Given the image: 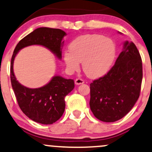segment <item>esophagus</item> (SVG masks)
<instances>
[{"label": "esophagus", "mask_w": 152, "mask_h": 152, "mask_svg": "<svg viewBox=\"0 0 152 152\" xmlns=\"http://www.w3.org/2000/svg\"><path fill=\"white\" fill-rule=\"evenodd\" d=\"M84 83V81L82 78H76V80H75V83L76 84V85H80V84H83Z\"/></svg>", "instance_id": "esophagus-1"}]
</instances>
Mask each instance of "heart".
I'll use <instances>...</instances> for the list:
<instances>
[{
	"label": "heart",
	"mask_w": 152,
	"mask_h": 152,
	"mask_svg": "<svg viewBox=\"0 0 152 152\" xmlns=\"http://www.w3.org/2000/svg\"><path fill=\"white\" fill-rule=\"evenodd\" d=\"M64 52V61L70 72L77 71L83 61L85 74L91 78H98L107 74L116 56V45L112 39L98 34L77 37Z\"/></svg>",
	"instance_id": "1"
}]
</instances>
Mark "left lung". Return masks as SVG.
Returning a JSON list of instances; mask_svg holds the SVG:
<instances>
[{
	"label": "left lung",
	"mask_w": 152,
	"mask_h": 152,
	"mask_svg": "<svg viewBox=\"0 0 152 152\" xmlns=\"http://www.w3.org/2000/svg\"><path fill=\"white\" fill-rule=\"evenodd\" d=\"M142 81L140 52L134 43L126 41L110 70L90 84L89 104L94 116L105 122L125 116L140 97Z\"/></svg>",
	"instance_id": "1"
}]
</instances>
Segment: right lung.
Here are the masks:
<instances>
[{
    "instance_id": "add662e5",
    "label": "right lung",
    "mask_w": 152,
    "mask_h": 152,
    "mask_svg": "<svg viewBox=\"0 0 152 152\" xmlns=\"http://www.w3.org/2000/svg\"><path fill=\"white\" fill-rule=\"evenodd\" d=\"M66 34L60 29L39 27L18 42L12 56L10 80L19 107L29 118L43 125L53 124L62 116L65 110L64 98L74 89V80L55 76L42 87L29 88L16 79L13 71L14 59L20 49L30 45H42L61 59L63 38Z\"/></svg>"
}]
</instances>
